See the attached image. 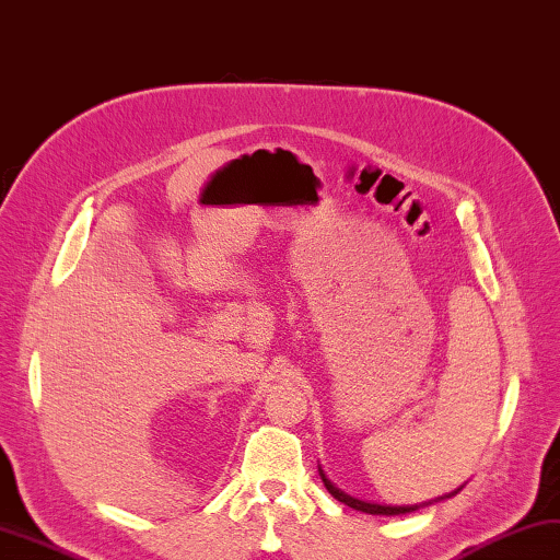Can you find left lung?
Here are the masks:
<instances>
[{
  "instance_id": "1",
  "label": "left lung",
  "mask_w": 560,
  "mask_h": 560,
  "mask_svg": "<svg viewBox=\"0 0 560 560\" xmlns=\"http://www.w3.org/2000/svg\"><path fill=\"white\" fill-rule=\"evenodd\" d=\"M319 477H322L324 487H327V491L331 493V497H334L336 501H341V503L350 505V509H355V511H360V513H368V515H406V513H412V511L422 509V505H432V503H436V501H444V499L456 497V493L463 489V487H458L456 491L446 493V497H439V499H434V501H424V503H420V505H418V503H415V505H382V503H374V501L355 499V497H350V493L341 491V489L336 487V485L331 482V479L327 477V472L322 470V465H319Z\"/></svg>"
}]
</instances>
